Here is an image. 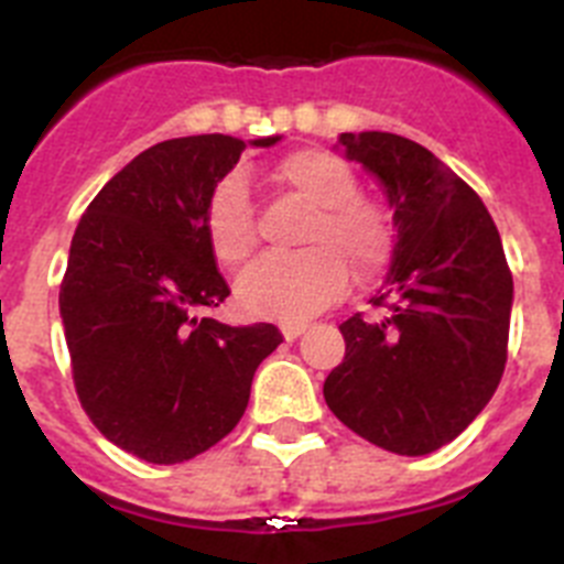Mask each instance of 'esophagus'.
<instances>
[{"mask_svg": "<svg viewBox=\"0 0 564 564\" xmlns=\"http://www.w3.org/2000/svg\"><path fill=\"white\" fill-rule=\"evenodd\" d=\"M279 327H282V336H285L288 341H293V338H299L307 330V322L305 318H288V322H282Z\"/></svg>", "mask_w": 564, "mask_h": 564, "instance_id": "1", "label": "esophagus"}]
</instances>
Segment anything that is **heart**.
<instances>
[{
  "label": "heart",
  "instance_id": "obj_1",
  "mask_svg": "<svg viewBox=\"0 0 564 564\" xmlns=\"http://www.w3.org/2000/svg\"><path fill=\"white\" fill-rule=\"evenodd\" d=\"M276 181L313 214L299 234V253H273L253 262L237 282L239 305L253 316L305 318L336 302L356 279H372L390 265L395 228L381 203L358 194L352 169L327 149H299L282 158ZM206 234L217 262L242 265L257 248V217L246 181L228 174L206 208Z\"/></svg>",
  "mask_w": 564,
  "mask_h": 564
}]
</instances>
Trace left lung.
I'll return each instance as SVG.
<instances>
[{"label":"left lung","instance_id":"obj_1","mask_svg":"<svg viewBox=\"0 0 564 564\" xmlns=\"http://www.w3.org/2000/svg\"><path fill=\"white\" fill-rule=\"evenodd\" d=\"M350 161L387 188L392 268L361 313L338 325L344 361L327 376L333 415L381 449L430 455L482 412L508 358L514 279L477 192L430 149L392 132H341Z\"/></svg>","mask_w":564,"mask_h":564}]
</instances>
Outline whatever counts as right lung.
I'll return each instance as SVG.
<instances>
[{"mask_svg":"<svg viewBox=\"0 0 564 564\" xmlns=\"http://www.w3.org/2000/svg\"><path fill=\"white\" fill-rule=\"evenodd\" d=\"M242 149L231 134L154 143L96 194L73 234L58 311L78 401L107 441L147 463L192 460L223 441L257 367L282 344L265 322L203 316L231 293L206 208Z\"/></svg>","mask_w":564,"mask_h":564,"instance_id":"1","label":"right lung"}]
</instances>
